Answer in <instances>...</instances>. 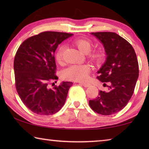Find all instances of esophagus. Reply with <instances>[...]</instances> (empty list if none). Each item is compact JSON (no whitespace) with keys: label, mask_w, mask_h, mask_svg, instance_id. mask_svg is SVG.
Instances as JSON below:
<instances>
[{"label":"esophagus","mask_w":149,"mask_h":149,"mask_svg":"<svg viewBox=\"0 0 149 149\" xmlns=\"http://www.w3.org/2000/svg\"><path fill=\"white\" fill-rule=\"evenodd\" d=\"M79 84L83 85V86H84V87H88L91 85L89 84H85V83H79Z\"/></svg>","instance_id":"esophagus-1"}]
</instances>
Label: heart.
Masks as SVG:
<instances>
[{
	"label": "heart",
	"instance_id": "b5f03b06",
	"mask_svg": "<svg viewBox=\"0 0 149 149\" xmlns=\"http://www.w3.org/2000/svg\"><path fill=\"white\" fill-rule=\"evenodd\" d=\"M74 45L84 53H88V58L95 64H100L104 59V54L100 50H95L89 52L92 49V42L89 40L85 39H77L74 41ZM64 47L60 45L58 47L55 58L58 64H62L63 62V53H64ZM91 71L90 66L87 64L72 65L65 69L62 72V76L64 79L75 81H85L89 77Z\"/></svg>",
	"mask_w": 149,
	"mask_h": 149
}]
</instances>
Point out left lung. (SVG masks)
Wrapping results in <instances>:
<instances>
[{"label":"left lung","mask_w":149,"mask_h":149,"mask_svg":"<svg viewBox=\"0 0 149 149\" xmlns=\"http://www.w3.org/2000/svg\"><path fill=\"white\" fill-rule=\"evenodd\" d=\"M104 45L107 60L98 71L97 79L109 83L107 92L100 91L95 99L90 100L91 109L108 116L120 112L127 104L134 92L139 77L136 53L129 42L114 32L91 33Z\"/></svg>","instance_id":"obj_1"}]
</instances>
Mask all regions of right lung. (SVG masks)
Wrapping results in <instances>:
<instances>
[{
    "label": "right lung",
    "instance_id": "obj_1",
    "mask_svg": "<svg viewBox=\"0 0 149 149\" xmlns=\"http://www.w3.org/2000/svg\"><path fill=\"white\" fill-rule=\"evenodd\" d=\"M72 35L42 32L25 40L17 50L14 61L16 91L24 104L35 114H54L64 104L73 83L62 82L52 89L49 84L58 79L55 50Z\"/></svg>",
    "mask_w": 149,
    "mask_h": 149
}]
</instances>
